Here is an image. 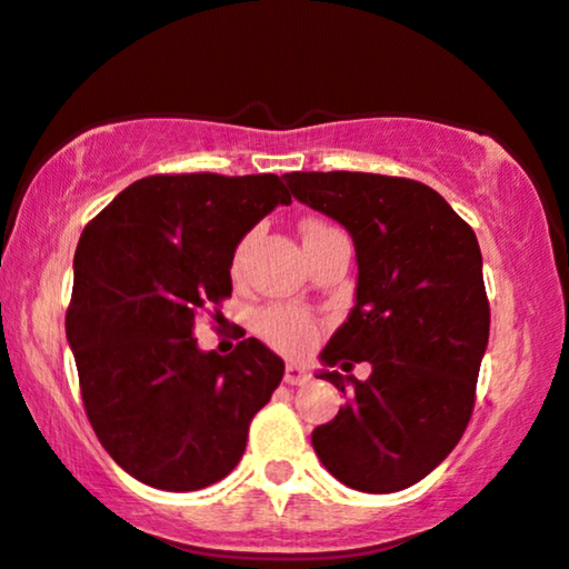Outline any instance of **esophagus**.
Wrapping results in <instances>:
<instances>
[{"label":"esophagus","instance_id":"esophagus-1","mask_svg":"<svg viewBox=\"0 0 569 569\" xmlns=\"http://www.w3.org/2000/svg\"><path fill=\"white\" fill-rule=\"evenodd\" d=\"M283 380L289 386H305L309 380V372L305 365H297V362H289L286 365V372H283Z\"/></svg>","mask_w":569,"mask_h":569}]
</instances>
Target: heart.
Listing matches in <instances>:
<instances>
[{"label":"heart","instance_id":"heart-1","mask_svg":"<svg viewBox=\"0 0 569 569\" xmlns=\"http://www.w3.org/2000/svg\"><path fill=\"white\" fill-rule=\"evenodd\" d=\"M315 228L322 226H307V231H315ZM241 264V249L236 251L233 257V270H239ZM257 333H260L264 341L272 343V347L280 351H289V355H297V351H305L309 343L315 341V322L307 318L305 312L297 307H268L257 315L254 320Z\"/></svg>","mask_w":569,"mask_h":569}]
</instances>
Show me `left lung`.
Masks as SVG:
<instances>
[{
  "mask_svg": "<svg viewBox=\"0 0 569 569\" xmlns=\"http://www.w3.org/2000/svg\"><path fill=\"white\" fill-rule=\"evenodd\" d=\"M283 178L293 199L341 222L357 251L355 307L318 372L347 405L312 430L315 455L355 491H401L449 457L476 405L491 326L478 239L441 193L409 178ZM351 361H370L371 378L332 370Z\"/></svg>",
  "mask_w": 569,
  "mask_h": 569,
  "instance_id": "8db88e82",
  "label": "left lung"
}]
</instances>
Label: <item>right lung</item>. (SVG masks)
<instances>
[{
  "label": "right lung",
  "mask_w": 569,
  "mask_h": 569,
  "mask_svg": "<svg viewBox=\"0 0 569 569\" xmlns=\"http://www.w3.org/2000/svg\"><path fill=\"white\" fill-rule=\"evenodd\" d=\"M291 193L278 176H149L83 228L64 333L86 415L128 476L199 491L239 465L283 359L257 338L201 351L193 315L231 297L243 236Z\"/></svg>",
  "instance_id": "obj_1"
}]
</instances>
